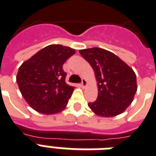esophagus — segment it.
Segmentation results:
<instances>
[{
	"instance_id": "1",
	"label": "esophagus",
	"mask_w": 156,
	"mask_h": 156,
	"mask_svg": "<svg viewBox=\"0 0 156 156\" xmlns=\"http://www.w3.org/2000/svg\"><path fill=\"white\" fill-rule=\"evenodd\" d=\"M86 85H87V81H86V80L82 79V81H81L80 86H81L82 88H85V87H86Z\"/></svg>"
}]
</instances>
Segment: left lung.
I'll use <instances>...</instances> for the list:
<instances>
[{"instance_id": "left-lung-1", "label": "left lung", "mask_w": 156, "mask_h": 156, "mask_svg": "<svg viewBox=\"0 0 156 156\" xmlns=\"http://www.w3.org/2000/svg\"><path fill=\"white\" fill-rule=\"evenodd\" d=\"M79 51L92 66L98 85L97 99L89 103L88 106L96 115L105 118L123 113L137 90L134 71L105 49L92 48Z\"/></svg>"}]
</instances>
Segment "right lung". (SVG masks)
<instances>
[{"instance_id": "1", "label": "right lung", "mask_w": 156, "mask_h": 156, "mask_svg": "<svg viewBox=\"0 0 156 156\" xmlns=\"http://www.w3.org/2000/svg\"><path fill=\"white\" fill-rule=\"evenodd\" d=\"M76 53L60 44L43 48L19 68L16 81L25 101L43 114L60 113L67 105L75 87L66 83L62 66Z\"/></svg>"}]
</instances>
